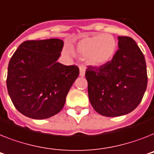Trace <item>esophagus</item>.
<instances>
[{
	"instance_id": "34e87169",
	"label": "esophagus",
	"mask_w": 154,
	"mask_h": 154,
	"mask_svg": "<svg viewBox=\"0 0 154 154\" xmlns=\"http://www.w3.org/2000/svg\"><path fill=\"white\" fill-rule=\"evenodd\" d=\"M85 75V67L84 66H80V76L84 77Z\"/></svg>"
}]
</instances>
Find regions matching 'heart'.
Instances as JSON below:
<instances>
[{
    "mask_svg": "<svg viewBox=\"0 0 154 154\" xmlns=\"http://www.w3.org/2000/svg\"><path fill=\"white\" fill-rule=\"evenodd\" d=\"M117 42L111 34H97L86 35L76 44V51L86 57V62L93 67H101L109 63L116 52ZM68 54H72L67 51Z\"/></svg>",
    "mask_w": 154,
    "mask_h": 154,
    "instance_id": "1",
    "label": "heart"
}]
</instances>
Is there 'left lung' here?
<instances>
[{
	"instance_id": "left-lung-1",
	"label": "left lung",
	"mask_w": 154,
	"mask_h": 154,
	"mask_svg": "<svg viewBox=\"0 0 154 154\" xmlns=\"http://www.w3.org/2000/svg\"><path fill=\"white\" fill-rule=\"evenodd\" d=\"M119 50L109 63L88 66L85 77L88 98L95 111L103 116L116 117L138 107L147 87L145 57L131 37L118 36Z\"/></svg>"
}]
</instances>
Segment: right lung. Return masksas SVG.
Listing matches in <instances>:
<instances>
[{"label":"right lung","mask_w":154,"mask_h":154,"mask_svg":"<svg viewBox=\"0 0 154 154\" xmlns=\"http://www.w3.org/2000/svg\"><path fill=\"white\" fill-rule=\"evenodd\" d=\"M63 46L58 38L25 41L11 57L7 88L14 106L23 116L44 119L64 107L79 68L57 62Z\"/></svg>","instance_id":"right-lung-1"}]
</instances>
